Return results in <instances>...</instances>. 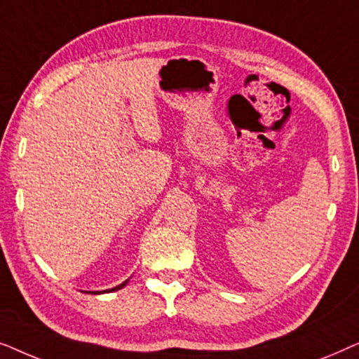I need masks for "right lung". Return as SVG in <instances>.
<instances>
[{"label":"right lung","instance_id":"1","mask_svg":"<svg viewBox=\"0 0 359 359\" xmlns=\"http://www.w3.org/2000/svg\"><path fill=\"white\" fill-rule=\"evenodd\" d=\"M126 284H127V281H124V283H122V284H119V286H116V287H112V289H107V291H109V292H112V291H117V289L124 287ZM102 292H106V291H102ZM91 294H100V291H93Z\"/></svg>","mask_w":359,"mask_h":359}]
</instances>
